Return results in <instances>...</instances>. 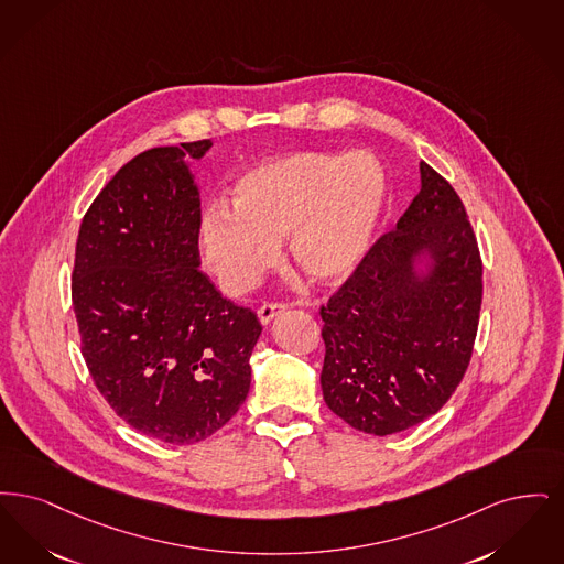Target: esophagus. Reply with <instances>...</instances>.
<instances>
[{
  "instance_id": "34e87169",
  "label": "esophagus",
  "mask_w": 564,
  "mask_h": 564,
  "mask_svg": "<svg viewBox=\"0 0 564 564\" xmlns=\"http://www.w3.org/2000/svg\"><path fill=\"white\" fill-rule=\"evenodd\" d=\"M286 310V305H280V303H265V305H261L259 307V319H261V324H270L271 319L275 318V316H280L282 312Z\"/></svg>"
}]
</instances>
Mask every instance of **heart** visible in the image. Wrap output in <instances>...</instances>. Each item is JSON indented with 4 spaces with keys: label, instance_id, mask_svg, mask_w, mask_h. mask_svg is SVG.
<instances>
[{
    "label": "heart",
    "instance_id": "b5f03b06",
    "mask_svg": "<svg viewBox=\"0 0 564 564\" xmlns=\"http://www.w3.org/2000/svg\"><path fill=\"white\" fill-rule=\"evenodd\" d=\"M386 202L388 172L370 151L286 153L231 183V213H204L197 248L225 293H248L273 265L282 238L296 270L330 284L360 265Z\"/></svg>",
    "mask_w": 564,
    "mask_h": 564
}]
</instances>
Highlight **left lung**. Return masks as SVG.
<instances>
[{
    "mask_svg": "<svg viewBox=\"0 0 564 564\" xmlns=\"http://www.w3.org/2000/svg\"><path fill=\"white\" fill-rule=\"evenodd\" d=\"M395 229L319 310L324 402L354 430L390 436L427 416L466 375L482 303V261L466 208L425 162Z\"/></svg>",
    "mask_w": 564,
    "mask_h": 564,
    "instance_id": "8db88e82",
    "label": "left lung"
}]
</instances>
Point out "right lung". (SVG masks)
Masks as SVG:
<instances>
[{"instance_id":"1","label":"right lung","mask_w":564,"mask_h":564,"mask_svg":"<svg viewBox=\"0 0 564 564\" xmlns=\"http://www.w3.org/2000/svg\"><path fill=\"white\" fill-rule=\"evenodd\" d=\"M213 141L139 153L102 187L75 246L82 354L109 406L169 444L206 441L250 390L257 314L199 271V189Z\"/></svg>"}]
</instances>
